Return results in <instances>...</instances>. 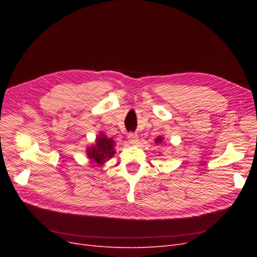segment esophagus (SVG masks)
<instances>
[{"label": "esophagus", "instance_id": "esophagus-1", "mask_svg": "<svg viewBox=\"0 0 257 257\" xmlns=\"http://www.w3.org/2000/svg\"><path fill=\"white\" fill-rule=\"evenodd\" d=\"M127 139H128V143L131 144V145H137V143H138V135L137 134H135V133H130L128 135H127Z\"/></svg>", "mask_w": 257, "mask_h": 257}]
</instances>
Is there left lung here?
<instances>
[{
    "instance_id": "1",
    "label": "left lung",
    "mask_w": 257,
    "mask_h": 257,
    "mask_svg": "<svg viewBox=\"0 0 257 257\" xmlns=\"http://www.w3.org/2000/svg\"><path fill=\"white\" fill-rule=\"evenodd\" d=\"M163 142H164V137L163 136H158L154 139V143L157 145H161V144H163Z\"/></svg>"
}]
</instances>
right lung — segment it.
Wrapping results in <instances>:
<instances>
[{
  "label": "right lung",
  "mask_w": 257,
  "mask_h": 257,
  "mask_svg": "<svg viewBox=\"0 0 257 257\" xmlns=\"http://www.w3.org/2000/svg\"><path fill=\"white\" fill-rule=\"evenodd\" d=\"M115 143L112 138H108L104 133H99L95 139V143L87 148V157L97 165H104L105 163L110 160L114 153Z\"/></svg>",
  "instance_id": "obj_1"
}]
</instances>
